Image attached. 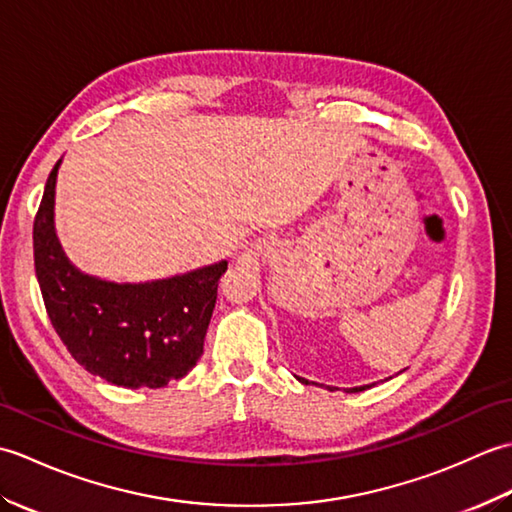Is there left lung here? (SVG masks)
<instances>
[{
    "label": "left lung",
    "mask_w": 512,
    "mask_h": 512,
    "mask_svg": "<svg viewBox=\"0 0 512 512\" xmlns=\"http://www.w3.org/2000/svg\"><path fill=\"white\" fill-rule=\"evenodd\" d=\"M303 383H306V385H308V380H303ZM365 387H369V385H365ZM365 387H352V389H347V394H356V391H363ZM330 391H334V389L330 387Z\"/></svg>",
    "instance_id": "left-lung-1"
}]
</instances>
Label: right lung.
<instances>
[{"instance_id": "obj_1", "label": "right lung", "mask_w": 512, "mask_h": 512, "mask_svg": "<svg viewBox=\"0 0 512 512\" xmlns=\"http://www.w3.org/2000/svg\"><path fill=\"white\" fill-rule=\"evenodd\" d=\"M50 171L32 228L35 273L46 312L74 361L118 387H165L191 372L204 352V336L228 262L187 275L114 284L76 270L54 233Z\"/></svg>"}]
</instances>
